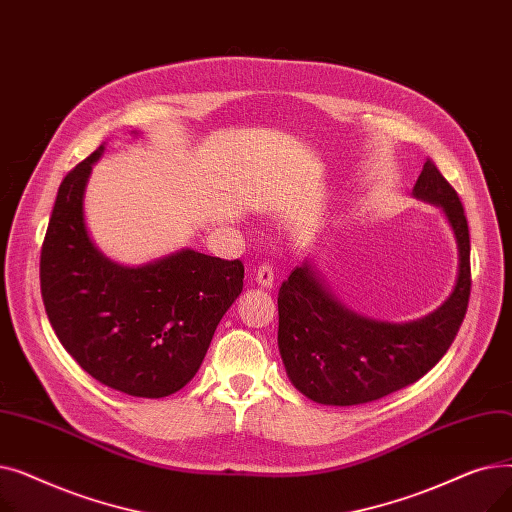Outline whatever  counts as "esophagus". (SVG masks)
Segmentation results:
<instances>
[{
	"label": "esophagus",
	"instance_id": "esophagus-1",
	"mask_svg": "<svg viewBox=\"0 0 512 512\" xmlns=\"http://www.w3.org/2000/svg\"><path fill=\"white\" fill-rule=\"evenodd\" d=\"M255 280H257V284L261 286V288H274V272H272V267L270 265H259V270L255 272Z\"/></svg>",
	"mask_w": 512,
	"mask_h": 512
}]
</instances>
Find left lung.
Returning <instances> with one entry per match:
<instances>
[{"label": "left lung", "instance_id": "obj_1", "mask_svg": "<svg viewBox=\"0 0 512 512\" xmlns=\"http://www.w3.org/2000/svg\"><path fill=\"white\" fill-rule=\"evenodd\" d=\"M413 197L440 207L459 267L446 301L411 321L373 319L346 307L307 257L278 292V348L288 380L319 405L353 407L405 388L432 369L459 332L471 292V245L463 205L432 159Z\"/></svg>", "mask_w": 512, "mask_h": 512}]
</instances>
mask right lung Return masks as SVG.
I'll list each match as a JSON object with an SVG mask.
<instances>
[{
	"label": "right lung",
	"mask_w": 512,
	"mask_h": 512,
	"mask_svg": "<svg viewBox=\"0 0 512 512\" xmlns=\"http://www.w3.org/2000/svg\"><path fill=\"white\" fill-rule=\"evenodd\" d=\"M103 153L105 143L60 184L41 249L43 303L62 346L95 380L128 396L164 398L195 378L242 292L245 267L188 247L143 265L107 257L85 215Z\"/></svg>",
	"instance_id": "right-lung-1"
}]
</instances>
